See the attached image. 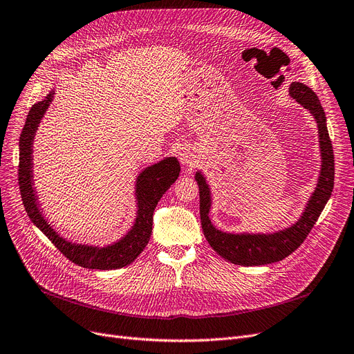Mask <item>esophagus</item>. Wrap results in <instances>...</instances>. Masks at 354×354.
<instances>
[{
    "label": "esophagus",
    "instance_id": "1",
    "mask_svg": "<svg viewBox=\"0 0 354 354\" xmlns=\"http://www.w3.org/2000/svg\"><path fill=\"white\" fill-rule=\"evenodd\" d=\"M178 158L181 164H185L189 168H193L199 164V157H197L196 151L192 147H183L178 152Z\"/></svg>",
    "mask_w": 354,
    "mask_h": 354
}]
</instances>
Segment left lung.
Wrapping results in <instances>:
<instances>
[{"label": "left lung", "mask_w": 354, "mask_h": 354, "mask_svg": "<svg viewBox=\"0 0 354 354\" xmlns=\"http://www.w3.org/2000/svg\"><path fill=\"white\" fill-rule=\"evenodd\" d=\"M289 94L314 116L318 128L321 168L317 186L310 193L298 221L288 228L273 232H225L212 223L210 209L214 199L209 183L202 171H196L199 185L202 230L210 247L221 257L239 266H263L286 259L298 248L313 230L334 187V153L327 129V118L317 94L302 82H292Z\"/></svg>", "instance_id": "1"}]
</instances>
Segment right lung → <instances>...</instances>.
<instances>
[{"mask_svg": "<svg viewBox=\"0 0 354 354\" xmlns=\"http://www.w3.org/2000/svg\"><path fill=\"white\" fill-rule=\"evenodd\" d=\"M53 97L55 88L46 94L44 100L32 106L20 135L19 183L23 205L32 222L73 263L84 268H95V270H116V268H122L133 263L135 259L147 247L152 232V215L155 206L160 202L162 194L178 178L180 164L176 157H167L160 162H155L144 168L138 174L135 180L136 216L131 230L122 238H119L118 241L103 247L69 241L68 238H64L56 231L53 225H50L46 219L44 209L40 207L33 178L35 136Z\"/></svg>", "mask_w": 354, "mask_h": 354, "instance_id": "add662e5", "label": "right lung"}]
</instances>
